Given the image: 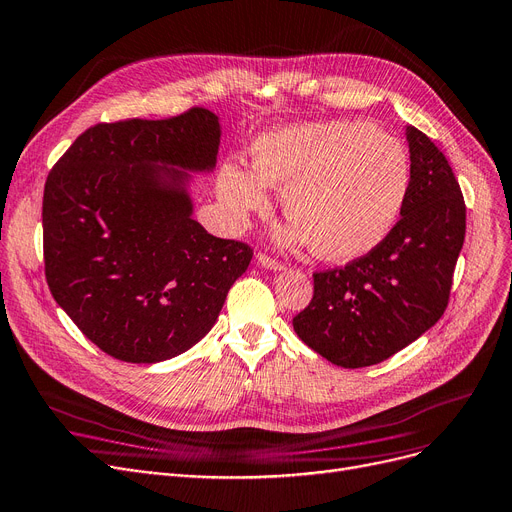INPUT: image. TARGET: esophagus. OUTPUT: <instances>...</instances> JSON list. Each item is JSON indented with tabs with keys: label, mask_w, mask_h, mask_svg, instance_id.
Segmentation results:
<instances>
[{
	"label": "esophagus",
	"mask_w": 512,
	"mask_h": 512,
	"mask_svg": "<svg viewBox=\"0 0 512 512\" xmlns=\"http://www.w3.org/2000/svg\"><path fill=\"white\" fill-rule=\"evenodd\" d=\"M256 262L260 264V267L269 269V271H283V264L279 260H275V258L267 256V254H262V252L256 254Z\"/></svg>",
	"instance_id": "obj_1"
}]
</instances>
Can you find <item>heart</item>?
<instances>
[{"label":"heart","mask_w":512,"mask_h":512,"mask_svg":"<svg viewBox=\"0 0 512 512\" xmlns=\"http://www.w3.org/2000/svg\"><path fill=\"white\" fill-rule=\"evenodd\" d=\"M254 168L222 163L218 193L235 218L262 210L280 185L281 210L294 224L285 241H309L315 254L353 260L391 235L410 193V155L367 121L332 119L262 134Z\"/></svg>","instance_id":"1"}]
</instances>
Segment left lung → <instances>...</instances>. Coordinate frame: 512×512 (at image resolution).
<instances>
[{
	"label": "left lung",
	"mask_w": 512,
	"mask_h": 512,
	"mask_svg": "<svg viewBox=\"0 0 512 512\" xmlns=\"http://www.w3.org/2000/svg\"><path fill=\"white\" fill-rule=\"evenodd\" d=\"M412 180L401 218L376 250L313 275L294 332L340 367L393 357L441 319L466 233L458 180L435 142L407 126Z\"/></svg>",
	"instance_id": "8db88e82"
}]
</instances>
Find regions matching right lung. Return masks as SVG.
<instances>
[{
  "label": "right lung",
  "instance_id": "add662e5",
  "mask_svg": "<svg viewBox=\"0 0 512 512\" xmlns=\"http://www.w3.org/2000/svg\"><path fill=\"white\" fill-rule=\"evenodd\" d=\"M218 117L96 124L69 147L44 189L50 292L100 351L157 363L189 351L218 319L252 260L248 243L193 218L187 172H212Z\"/></svg>",
  "mask_w": 512,
  "mask_h": 512
}]
</instances>
